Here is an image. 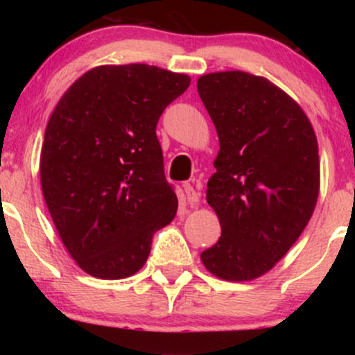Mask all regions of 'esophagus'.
Here are the masks:
<instances>
[{"label":"esophagus","instance_id":"1","mask_svg":"<svg viewBox=\"0 0 355 355\" xmlns=\"http://www.w3.org/2000/svg\"><path fill=\"white\" fill-rule=\"evenodd\" d=\"M183 190H185L187 202H189L190 205H197V203L200 202V193H198V191L195 190L190 183H185V185H183Z\"/></svg>","mask_w":355,"mask_h":355}]
</instances>
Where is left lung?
Here are the masks:
<instances>
[{"label": "left lung", "instance_id": "left-lung-1", "mask_svg": "<svg viewBox=\"0 0 355 355\" xmlns=\"http://www.w3.org/2000/svg\"><path fill=\"white\" fill-rule=\"evenodd\" d=\"M197 88L218 135L207 202L222 225L200 259L211 275L247 282L272 270L312 217L320 190L317 137L300 105L263 76L209 73Z\"/></svg>", "mask_w": 355, "mask_h": 355}]
</instances>
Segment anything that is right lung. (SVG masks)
Instances as JSON below:
<instances>
[{
	"label": "right lung",
	"instance_id": "right-lung-1",
	"mask_svg": "<svg viewBox=\"0 0 355 355\" xmlns=\"http://www.w3.org/2000/svg\"><path fill=\"white\" fill-rule=\"evenodd\" d=\"M189 85V75L150 64H101L53 110L40 157L43 197L61 242L88 275L137 274L155 232L177 215L155 128Z\"/></svg>",
	"mask_w": 355,
	"mask_h": 355
}]
</instances>
